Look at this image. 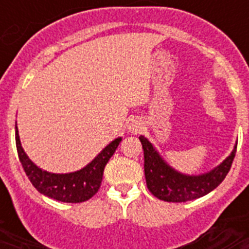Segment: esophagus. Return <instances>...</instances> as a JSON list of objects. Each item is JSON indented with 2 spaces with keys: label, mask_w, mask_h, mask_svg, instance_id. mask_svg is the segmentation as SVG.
Here are the masks:
<instances>
[{
  "label": "esophagus",
  "mask_w": 249,
  "mask_h": 249,
  "mask_svg": "<svg viewBox=\"0 0 249 249\" xmlns=\"http://www.w3.org/2000/svg\"><path fill=\"white\" fill-rule=\"evenodd\" d=\"M143 128V124H142V121L140 119H132V120L129 121L128 124V130L133 134H137V133H140Z\"/></svg>",
  "instance_id": "obj_1"
}]
</instances>
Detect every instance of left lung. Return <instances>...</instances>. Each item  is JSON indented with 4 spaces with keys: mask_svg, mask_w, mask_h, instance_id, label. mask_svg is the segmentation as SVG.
I'll use <instances>...</instances> for the list:
<instances>
[{
    "mask_svg": "<svg viewBox=\"0 0 249 249\" xmlns=\"http://www.w3.org/2000/svg\"><path fill=\"white\" fill-rule=\"evenodd\" d=\"M144 155V177L150 193L160 200L182 203L201 197L214 190L228 176L235 158L236 143L232 152L218 166L208 173L189 176L173 169L165 163L147 138L140 137Z\"/></svg>",
    "mask_w": 249,
    "mask_h": 249,
    "instance_id": "1",
    "label": "left lung"
}]
</instances>
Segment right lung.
Wrapping results in <instances>:
<instances>
[{
	"label": "right lung",
	"mask_w": 249,
	"mask_h": 249,
	"mask_svg": "<svg viewBox=\"0 0 249 249\" xmlns=\"http://www.w3.org/2000/svg\"><path fill=\"white\" fill-rule=\"evenodd\" d=\"M15 142L18 156L27 177L38 193L63 203H83L94 196L101 187L103 170L109 158L115 154L121 138H116L107 144L83 169L72 173L56 174L42 170L31 161L21 147L18 128L15 126Z\"/></svg>",
	"instance_id": "obj_1"
}]
</instances>
